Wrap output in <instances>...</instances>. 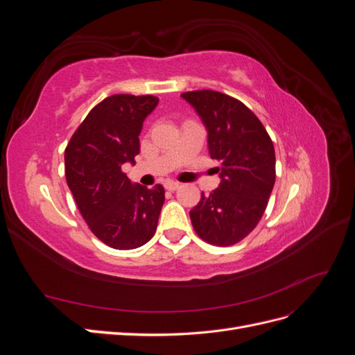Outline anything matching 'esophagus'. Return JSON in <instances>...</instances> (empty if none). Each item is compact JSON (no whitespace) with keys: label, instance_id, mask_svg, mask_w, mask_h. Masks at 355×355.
Wrapping results in <instances>:
<instances>
[{"label":"esophagus","instance_id":"34e87169","mask_svg":"<svg viewBox=\"0 0 355 355\" xmlns=\"http://www.w3.org/2000/svg\"><path fill=\"white\" fill-rule=\"evenodd\" d=\"M179 187H180V184L176 180H166L164 182V188L168 191H176Z\"/></svg>","mask_w":355,"mask_h":355}]
</instances>
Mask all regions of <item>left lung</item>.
<instances>
[{
    "instance_id": "8db88e82",
    "label": "left lung",
    "mask_w": 355,
    "mask_h": 355,
    "mask_svg": "<svg viewBox=\"0 0 355 355\" xmlns=\"http://www.w3.org/2000/svg\"><path fill=\"white\" fill-rule=\"evenodd\" d=\"M209 132V153L218 159L220 184L201 194L189 211L201 240L227 247L245 239L259 223L275 182V151L270 135L252 110L214 90L182 93Z\"/></svg>"
}]
</instances>
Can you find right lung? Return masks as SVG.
<instances>
[{
  "label": "right lung",
  "mask_w": 355,
  "mask_h": 355,
  "mask_svg": "<svg viewBox=\"0 0 355 355\" xmlns=\"http://www.w3.org/2000/svg\"><path fill=\"white\" fill-rule=\"evenodd\" d=\"M158 105L153 94H112L84 118L65 149V176L90 231L116 250L154 237L164 188L133 185L123 171L141 151L144 120Z\"/></svg>",
  "instance_id": "1"
}]
</instances>
